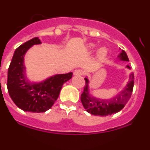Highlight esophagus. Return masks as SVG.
<instances>
[{"mask_svg":"<svg viewBox=\"0 0 150 150\" xmlns=\"http://www.w3.org/2000/svg\"><path fill=\"white\" fill-rule=\"evenodd\" d=\"M84 74L83 71L81 70V69H76V70L74 71V75H78V76H81Z\"/></svg>","mask_w":150,"mask_h":150,"instance_id":"1","label":"esophagus"}]
</instances>
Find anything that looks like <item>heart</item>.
I'll use <instances>...</instances> for the list:
<instances>
[{"instance_id":"obj_1","label":"heart","mask_w":150,"mask_h":150,"mask_svg":"<svg viewBox=\"0 0 150 150\" xmlns=\"http://www.w3.org/2000/svg\"><path fill=\"white\" fill-rule=\"evenodd\" d=\"M89 47L90 48L93 49L95 47V45H94V44H91V45H89ZM106 53H107V51H106L105 49V48L100 49V50H98V52H97V57H98L100 59H103V58L105 56Z\"/></svg>"}]
</instances>
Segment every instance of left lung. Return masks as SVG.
I'll use <instances>...</instances> for the list:
<instances>
[{
  "mask_svg": "<svg viewBox=\"0 0 150 150\" xmlns=\"http://www.w3.org/2000/svg\"><path fill=\"white\" fill-rule=\"evenodd\" d=\"M118 57L121 60L129 62L127 53L124 50H122V53ZM127 67L130 69L129 66H127ZM84 80L86 84L83 91L81 95V103L88 113L92 115L102 117L111 115L120 111L130 100L134 85V75L131 73L127 86L121 92L109 100H101L90 95L88 91V80L87 78H84Z\"/></svg>",
  "mask_w": 150,
  "mask_h": 150,
  "instance_id": "8db88e82",
  "label": "left lung"
}]
</instances>
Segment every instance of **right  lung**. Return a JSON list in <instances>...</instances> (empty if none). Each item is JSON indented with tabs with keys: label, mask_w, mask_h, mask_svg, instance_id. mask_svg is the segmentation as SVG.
<instances>
[{
	"label": "right lung",
	"mask_w": 150,
	"mask_h": 150,
	"mask_svg": "<svg viewBox=\"0 0 150 150\" xmlns=\"http://www.w3.org/2000/svg\"><path fill=\"white\" fill-rule=\"evenodd\" d=\"M40 43V39L35 37L19 46L8 69V94L16 105L25 111L41 113L49 110L59 97L63 84L72 77V72H69L53 75L41 83L26 79L24 56L33 45Z\"/></svg>",
	"instance_id": "1"
}]
</instances>
